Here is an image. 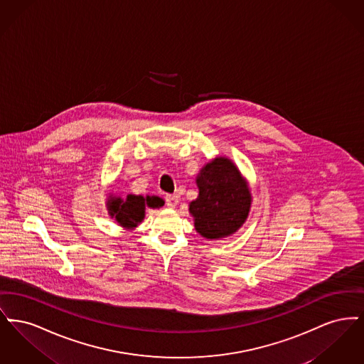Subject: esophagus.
<instances>
[{
    "instance_id": "34e87169",
    "label": "esophagus",
    "mask_w": 364,
    "mask_h": 364,
    "mask_svg": "<svg viewBox=\"0 0 364 364\" xmlns=\"http://www.w3.org/2000/svg\"><path fill=\"white\" fill-rule=\"evenodd\" d=\"M165 202H166L168 208H173L178 203V198H177V195H166L165 196Z\"/></svg>"
}]
</instances>
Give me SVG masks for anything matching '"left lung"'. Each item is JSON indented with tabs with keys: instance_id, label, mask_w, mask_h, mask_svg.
<instances>
[{
	"instance_id": "8db88e82",
	"label": "left lung",
	"mask_w": 364,
	"mask_h": 364,
	"mask_svg": "<svg viewBox=\"0 0 364 364\" xmlns=\"http://www.w3.org/2000/svg\"><path fill=\"white\" fill-rule=\"evenodd\" d=\"M199 196L191 202L195 229L206 239L235 233L247 220L251 193L240 172L228 158H215L196 178Z\"/></svg>"
}]
</instances>
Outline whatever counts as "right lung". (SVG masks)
<instances>
[{"instance_id":"add662e5","label":"right lung","mask_w":364,"mask_h":364,"mask_svg":"<svg viewBox=\"0 0 364 364\" xmlns=\"http://www.w3.org/2000/svg\"><path fill=\"white\" fill-rule=\"evenodd\" d=\"M109 213L116 221L124 228H134L144 218V210L147 208H161L164 200L158 196H146L141 195H128L125 199L112 198L107 202Z\"/></svg>"}]
</instances>
